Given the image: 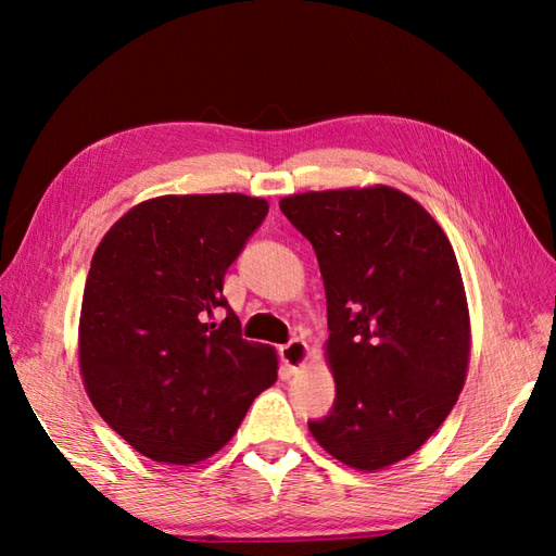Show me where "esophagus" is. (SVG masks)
<instances>
[{
	"instance_id": "34e87169",
	"label": "esophagus",
	"mask_w": 556,
	"mask_h": 556,
	"mask_svg": "<svg viewBox=\"0 0 556 556\" xmlns=\"http://www.w3.org/2000/svg\"><path fill=\"white\" fill-rule=\"evenodd\" d=\"M308 357H311V348L306 341H301V339H294L288 345L280 348V359L285 366L290 368V374H299L301 368L308 364Z\"/></svg>"
}]
</instances>
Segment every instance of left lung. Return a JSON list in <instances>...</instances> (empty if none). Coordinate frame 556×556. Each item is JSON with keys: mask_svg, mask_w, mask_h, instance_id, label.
<instances>
[{"mask_svg": "<svg viewBox=\"0 0 556 556\" xmlns=\"http://www.w3.org/2000/svg\"><path fill=\"white\" fill-rule=\"evenodd\" d=\"M325 280L336 382L313 439L350 468L410 457L464 390L470 317L452 243L422 204L390 185L280 199Z\"/></svg>", "mask_w": 556, "mask_h": 556, "instance_id": "8db88e82", "label": "left lung"}]
</instances>
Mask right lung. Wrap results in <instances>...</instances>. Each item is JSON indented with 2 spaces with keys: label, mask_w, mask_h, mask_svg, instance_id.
<instances>
[{
  "label": "right lung",
  "mask_w": 556,
  "mask_h": 556,
  "mask_svg": "<svg viewBox=\"0 0 556 556\" xmlns=\"http://www.w3.org/2000/svg\"><path fill=\"white\" fill-rule=\"evenodd\" d=\"M268 201L164 194L129 208L97 245L78 319V368L104 422L164 464L225 447L278 380L271 345L241 339L223 278ZM225 305L223 326L208 324Z\"/></svg>",
  "instance_id": "add662e5"
}]
</instances>
